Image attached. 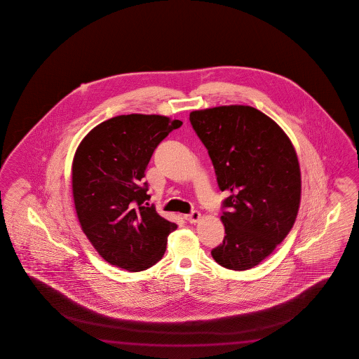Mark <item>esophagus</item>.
<instances>
[{
    "label": "esophagus",
    "mask_w": 359,
    "mask_h": 359,
    "mask_svg": "<svg viewBox=\"0 0 359 359\" xmlns=\"http://www.w3.org/2000/svg\"><path fill=\"white\" fill-rule=\"evenodd\" d=\"M184 219L189 222V224H196V222H198L201 219V213L194 211V212L189 213V215H184Z\"/></svg>",
    "instance_id": "obj_1"
}]
</instances>
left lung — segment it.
Wrapping results in <instances>:
<instances>
[{
	"label": "left lung",
	"instance_id": "8db88e82",
	"mask_svg": "<svg viewBox=\"0 0 359 359\" xmlns=\"http://www.w3.org/2000/svg\"><path fill=\"white\" fill-rule=\"evenodd\" d=\"M189 121L208 151L224 201L226 236L211 251L235 271L265 260L297 219L302 177L292 140L270 116L249 105L191 111Z\"/></svg>",
	"mask_w": 359,
	"mask_h": 359
}]
</instances>
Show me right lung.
<instances>
[{"mask_svg":"<svg viewBox=\"0 0 359 359\" xmlns=\"http://www.w3.org/2000/svg\"><path fill=\"white\" fill-rule=\"evenodd\" d=\"M182 126L157 114L118 116L80 142L72 168L74 205L81 230L105 262L143 271L162 259L177 225L159 216L143 183L159 143Z\"/></svg>","mask_w":359,"mask_h":359,"instance_id":"right-lung-1","label":"right lung"}]
</instances>
